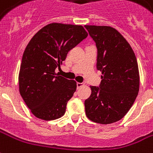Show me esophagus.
Wrapping results in <instances>:
<instances>
[{"label": "esophagus", "mask_w": 153, "mask_h": 153, "mask_svg": "<svg viewBox=\"0 0 153 153\" xmlns=\"http://www.w3.org/2000/svg\"><path fill=\"white\" fill-rule=\"evenodd\" d=\"M82 86H83V83H82V82H77V88H78V89H79L80 88H82Z\"/></svg>", "instance_id": "obj_1"}]
</instances>
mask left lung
<instances>
[{"instance_id": "1", "label": "left lung", "mask_w": 153, "mask_h": 153, "mask_svg": "<svg viewBox=\"0 0 153 153\" xmlns=\"http://www.w3.org/2000/svg\"><path fill=\"white\" fill-rule=\"evenodd\" d=\"M97 48V68L102 73L99 88L91 86L84 102L88 119L110 124L123 118L138 96L140 74L131 45L116 29L107 26L85 25Z\"/></svg>"}]
</instances>
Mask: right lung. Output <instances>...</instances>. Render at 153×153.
<instances>
[{"label": "right lung", "instance_id": "1", "mask_svg": "<svg viewBox=\"0 0 153 153\" xmlns=\"http://www.w3.org/2000/svg\"><path fill=\"white\" fill-rule=\"evenodd\" d=\"M88 35L80 25L54 22L41 28L28 43L19 71V92L36 117L50 121L65 114L77 84L56 75L55 70Z\"/></svg>", "mask_w": 153, "mask_h": 153}]
</instances>
